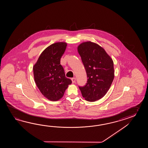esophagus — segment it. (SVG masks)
<instances>
[{"label": "esophagus", "instance_id": "obj_1", "mask_svg": "<svg viewBox=\"0 0 148 148\" xmlns=\"http://www.w3.org/2000/svg\"><path fill=\"white\" fill-rule=\"evenodd\" d=\"M71 80H72V82L73 83H75V78H73L71 79Z\"/></svg>", "mask_w": 148, "mask_h": 148}]
</instances>
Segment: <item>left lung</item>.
Wrapping results in <instances>:
<instances>
[{
  "label": "left lung",
  "mask_w": 148,
  "mask_h": 148,
  "mask_svg": "<svg viewBox=\"0 0 148 148\" xmlns=\"http://www.w3.org/2000/svg\"><path fill=\"white\" fill-rule=\"evenodd\" d=\"M78 51L88 78L84 86H79L82 96L88 101L99 100L107 93L113 81V61L103 47L90 41L80 44Z\"/></svg>",
  "instance_id": "left-lung-1"
}]
</instances>
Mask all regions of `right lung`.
<instances>
[{"label": "right lung", "instance_id": "1", "mask_svg": "<svg viewBox=\"0 0 148 148\" xmlns=\"http://www.w3.org/2000/svg\"><path fill=\"white\" fill-rule=\"evenodd\" d=\"M65 42H58L47 47L33 66L34 78L40 91L48 99L57 101L63 97L72 82L66 77L60 59L66 49Z\"/></svg>", "mask_w": 148, "mask_h": 148}]
</instances>
